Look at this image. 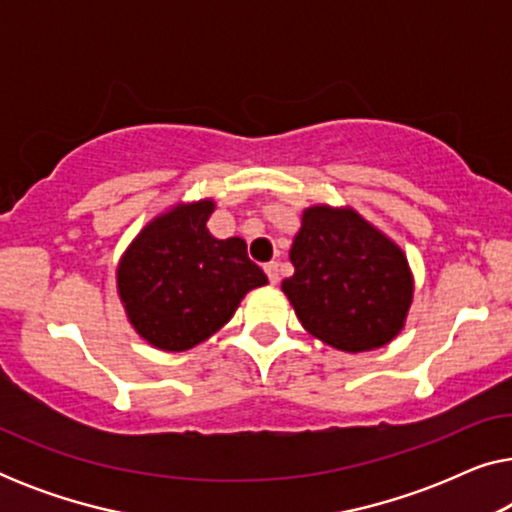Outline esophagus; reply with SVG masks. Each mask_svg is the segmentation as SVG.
I'll return each mask as SVG.
<instances>
[{
  "instance_id": "34e87169",
  "label": "esophagus",
  "mask_w": 512,
  "mask_h": 512,
  "mask_svg": "<svg viewBox=\"0 0 512 512\" xmlns=\"http://www.w3.org/2000/svg\"><path fill=\"white\" fill-rule=\"evenodd\" d=\"M265 275H268L270 284H277V282H279V265H277V263H268V265H265Z\"/></svg>"
}]
</instances>
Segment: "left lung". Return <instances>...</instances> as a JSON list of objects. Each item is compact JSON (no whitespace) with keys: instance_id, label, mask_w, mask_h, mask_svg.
<instances>
[{"instance_id":"1","label":"left lung","mask_w":512,"mask_h":512,"mask_svg":"<svg viewBox=\"0 0 512 512\" xmlns=\"http://www.w3.org/2000/svg\"><path fill=\"white\" fill-rule=\"evenodd\" d=\"M289 258L282 291L314 338L359 354L405 328L415 296L408 256L354 207H307Z\"/></svg>"}]
</instances>
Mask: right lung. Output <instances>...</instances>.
<instances>
[{"instance_id": "obj_1", "label": "right lung", "mask_w": 512, "mask_h": 512, "mask_svg": "<svg viewBox=\"0 0 512 512\" xmlns=\"http://www.w3.org/2000/svg\"><path fill=\"white\" fill-rule=\"evenodd\" d=\"M212 198L177 202L153 216L123 251L116 291L142 340L186 352L228 324L242 298L268 284L242 237L216 240Z\"/></svg>"}]
</instances>
